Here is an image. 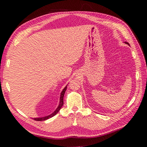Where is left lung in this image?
<instances>
[{
    "label": "left lung",
    "mask_w": 147,
    "mask_h": 147,
    "mask_svg": "<svg viewBox=\"0 0 147 147\" xmlns=\"http://www.w3.org/2000/svg\"><path fill=\"white\" fill-rule=\"evenodd\" d=\"M125 43H126V44H127V45H130V44H129V43H128V42H125Z\"/></svg>",
    "instance_id": "1"
}]
</instances>
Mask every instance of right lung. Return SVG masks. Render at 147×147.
<instances>
[{
    "instance_id": "obj_1",
    "label": "right lung",
    "mask_w": 147,
    "mask_h": 147,
    "mask_svg": "<svg viewBox=\"0 0 147 147\" xmlns=\"http://www.w3.org/2000/svg\"><path fill=\"white\" fill-rule=\"evenodd\" d=\"M67 85L65 87V88L63 89V91H61V94H60V98H59V105L58 107L56 108V109L55 111H54L53 113H51V115H49L48 116H45V117H39V118H33V119H34L35 121H45L47 120V119H49L50 118L53 117L55 115H56L57 113H58V111H59V109L61 108L62 106L63 105V96H64V94H65V92L66 89H67Z\"/></svg>"
}]
</instances>
